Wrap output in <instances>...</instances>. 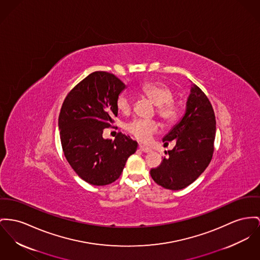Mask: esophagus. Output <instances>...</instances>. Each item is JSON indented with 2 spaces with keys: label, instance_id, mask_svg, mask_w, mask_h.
Instances as JSON below:
<instances>
[{
  "label": "esophagus",
  "instance_id": "obj_1",
  "mask_svg": "<svg viewBox=\"0 0 260 260\" xmlns=\"http://www.w3.org/2000/svg\"><path fill=\"white\" fill-rule=\"evenodd\" d=\"M139 149H140V151H142V152H144V153H150V152H152V149H150V148H148V147H145V146H142V145L139 146Z\"/></svg>",
  "mask_w": 260,
  "mask_h": 260
}]
</instances>
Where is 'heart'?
Returning <instances> with one entry per match:
<instances>
[{"label":"heart","instance_id":"b5f03b06","mask_svg":"<svg viewBox=\"0 0 260 260\" xmlns=\"http://www.w3.org/2000/svg\"><path fill=\"white\" fill-rule=\"evenodd\" d=\"M140 92L156 104L157 115L166 122L173 123L179 116V106L173 102L172 88L160 82H146L140 87ZM116 106L122 113H129L133 108V99L127 92H120L116 98ZM126 131L141 142H148L158 129L153 120L134 119L125 126Z\"/></svg>","mask_w":260,"mask_h":260}]
</instances>
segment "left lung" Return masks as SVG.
Returning a JSON list of instances; mask_svg holds the SVG:
<instances>
[{
    "instance_id": "obj_1",
    "label": "left lung",
    "mask_w": 260,
    "mask_h": 260,
    "mask_svg": "<svg viewBox=\"0 0 260 260\" xmlns=\"http://www.w3.org/2000/svg\"><path fill=\"white\" fill-rule=\"evenodd\" d=\"M216 118L207 95L197 86L191 88L186 112L179 123L162 139L165 145L175 140L160 165L151 170L158 185L179 190L188 186L203 173L213 156Z\"/></svg>"
}]
</instances>
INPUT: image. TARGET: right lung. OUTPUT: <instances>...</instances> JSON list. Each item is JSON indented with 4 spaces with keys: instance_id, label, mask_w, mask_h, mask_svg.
<instances>
[{
    "instance_id": "1",
    "label": "right lung",
    "mask_w": 260,
    "mask_h": 260,
    "mask_svg": "<svg viewBox=\"0 0 260 260\" xmlns=\"http://www.w3.org/2000/svg\"><path fill=\"white\" fill-rule=\"evenodd\" d=\"M125 85L113 74L96 71L69 91L59 114V129L64 156L87 183L102 186L121 175L127 158L138 147L136 141L118 133L103 138L117 116L116 98Z\"/></svg>"
}]
</instances>
